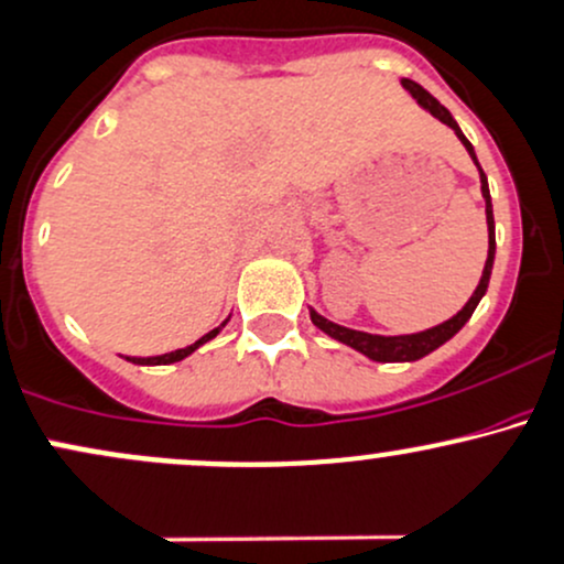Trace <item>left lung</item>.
<instances>
[{"label":"left lung","mask_w":564,"mask_h":564,"mask_svg":"<svg viewBox=\"0 0 564 564\" xmlns=\"http://www.w3.org/2000/svg\"><path fill=\"white\" fill-rule=\"evenodd\" d=\"M401 88H404L414 101L420 104L425 111H431L436 120H442L444 126H449L455 131L457 139H460V144L466 147V152L471 154L474 165L479 169V182H481V197H485V214H487V262H485V270H481V278H479V286L474 289V294L468 296V302L463 305L460 313H455L453 318H447L444 324H436L431 326V329L425 332H414V334H369V332H358V329H348V326H339L334 324V321L324 318L318 311H313L311 305H307V311H311V321L315 326H318L321 332L329 334L332 339H337V343L348 345V348L358 350L361 356L372 358V361H380V364H401V361H417V358L429 356L436 348H442L447 339H453L457 332L463 329V326L468 324V318H471L476 305L481 302V296L487 294V286H490V275H492V262H495V216H492V197H490V187H487V176L485 171H481L479 160H476V152L471 147V141L466 139L460 131V126L455 122V117L449 115V109H444L442 104L436 101V98L431 96L429 90L423 88V85L412 83V79H401Z\"/></svg>","instance_id":"8db88e82"}]
</instances>
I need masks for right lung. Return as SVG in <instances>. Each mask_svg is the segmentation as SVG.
Instances as JSON below:
<instances>
[{"label": "right lung", "instance_id": "right-lung-1", "mask_svg": "<svg viewBox=\"0 0 564 564\" xmlns=\"http://www.w3.org/2000/svg\"><path fill=\"white\" fill-rule=\"evenodd\" d=\"M227 321H230V315H227V318L221 321V324L216 326V329H212V332H208V334H203V337L197 339V343L187 345V348H178V350L163 352V356H150V358H131V356H126V361H131V364H139V367H163V364H176V361H182V358L192 356V352H195L197 348H200V345L212 343V339L216 337V334H219L221 329H225V326H227Z\"/></svg>", "mask_w": 564, "mask_h": 564}]
</instances>
